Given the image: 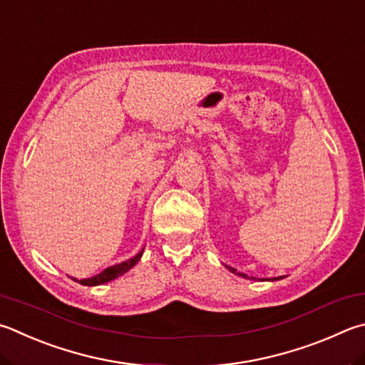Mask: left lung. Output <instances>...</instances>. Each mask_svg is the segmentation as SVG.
Instances as JSON below:
<instances>
[{
	"label": "left lung",
	"instance_id": "left-lung-1",
	"mask_svg": "<svg viewBox=\"0 0 365 365\" xmlns=\"http://www.w3.org/2000/svg\"><path fill=\"white\" fill-rule=\"evenodd\" d=\"M228 269L231 271V273H236V274H240V276H242V277H247L246 274H242V273H237V271H236L235 268H231V267H228Z\"/></svg>",
	"mask_w": 365,
	"mask_h": 365
}]
</instances>
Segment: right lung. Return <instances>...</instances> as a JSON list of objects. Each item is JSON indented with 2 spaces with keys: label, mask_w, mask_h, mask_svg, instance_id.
Returning <instances> with one entry per match:
<instances>
[{
  "label": "right lung",
  "mask_w": 365,
  "mask_h": 365,
  "mask_svg": "<svg viewBox=\"0 0 365 365\" xmlns=\"http://www.w3.org/2000/svg\"><path fill=\"white\" fill-rule=\"evenodd\" d=\"M142 252H138V254L134 258H130V260H128V262H123L119 264H115V267L107 268L105 271H102L101 274L91 277V279H81V281H79V284H83V286H98V284H105L108 281H113L115 277L124 274L125 271H129L138 260H140ZM75 281H78V279H75Z\"/></svg>",
  "instance_id": "right-lung-1"
}]
</instances>
